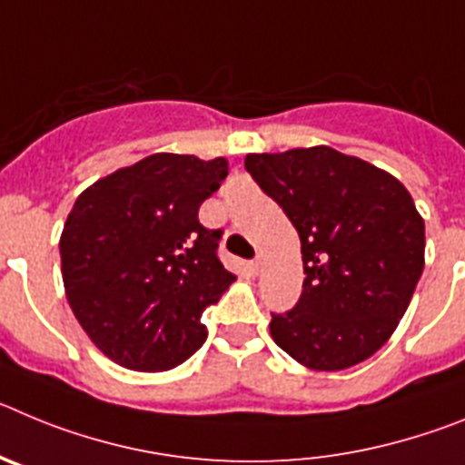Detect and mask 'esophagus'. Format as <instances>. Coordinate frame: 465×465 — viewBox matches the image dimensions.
<instances>
[{
    "label": "esophagus",
    "mask_w": 465,
    "mask_h": 465,
    "mask_svg": "<svg viewBox=\"0 0 465 465\" xmlns=\"http://www.w3.org/2000/svg\"><path fill=\"white\" fill-rule=\"evenodd\" d=\"M249 268H252L256 274L261 272V270H262V256H256V261H252V265H249Z\"/></svg>",
    "instance_id": "1"
}]
</instances>
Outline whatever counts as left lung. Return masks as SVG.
Masks as SVG:
<instances>
[{"label":"left lung","mask_w":465,"mask_h":465,"mask_svg":"<svg viewBox=\"0 0 465 465\" xmlns=\"http://www.w3.org/2000/svg\"><path fill=\"white\" fill-rule=\"evenodd\" d=\"M244 167L298 230L307 274L293 310L272 314V340L310 371L371 359L424 270V219L408 188L331 146L249 153Z\"/></svg>","instance_id":"1"}]
</instances>
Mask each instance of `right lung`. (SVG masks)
<instances>
[{"mask_svg": "<svg viewBox=\"0 0 465 465\" xmlns=\"http://www.w3.org/2000/svg\"><path fill=\"white\" fill-rule=\"evenodd\" d=\"M228 160L153 153L85 188L60 235L64 295L93 344L127 371H170L207 338L204 307L235 274L197 221Z\"/></svg>", "mask_w": 465, "mask_h": 465, "instance_id": "right-lung-1", "label": "right lung"}]
</instances>
